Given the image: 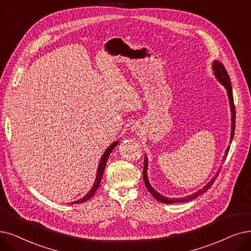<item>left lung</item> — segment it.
Segmentation results:
<instances>
[{"label":"left lung","instance_id":"8db88e82","mask_svg":"<svg viewBox=\"0 0 251 251\" xmlns=\"http://www.w3.org/2000/svg\"><path fill=\"white\" fill-rule=\"evenodd\" d=\"M212 70L214 72V75L215 77L217 78L218 81L222 83L226 89V93H227V97H228V101H229V106H230V111H232V132H230V141H232L233 138H234V133H235V125H236V111H235V105H234V98H233V89H232V84H230V80H229V77H228V74L226 72V70L225 68V66L218 62V61H214L213 62V65H212ZM228 150H229V146L226 148V154L224 156V159H226L227 153H228ZM147 165H148V162H147V157L145 156L144 158V168H143V180H144V183H145V186L146 188L148 189V192L151 194L153 196V198L155 200H157L158 202H162V203H165V204H173V203H184V202H189L192 201V200L198 198L199 196L203 195L204 193H206L207 190L211 187V185L214 183L215 179L217 178L218 174H219V171L220 169L217 171V173L215 174V176L210 180V181L200 190H198L197 193L190 195L188 197H184V198H178V199H171V198H167V197H164L160 194H158L156 190L150 185L149 181H148V178H147Z\"/></svg>","mask_w":251,"mask_h":251}]
</instances>
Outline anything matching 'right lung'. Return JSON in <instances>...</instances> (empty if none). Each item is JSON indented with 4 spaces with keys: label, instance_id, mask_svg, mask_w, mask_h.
Wrapping results in <instances>:
<instances>
[{
    "label": "right lung",
    "instance_id": "obj_1",
    "mask_svg": "<svg viewBox=\"0 0 251 251\" xmlns=\"http://www.w3.org/2000/svg\"><path fill=\"white\" fill-rule=\"evenodd\" d=\"M118 143H119V141L113 142L111 145H110V146L106 149V151L104 152L103 156L101 157V160H100L99 167H98L97 177H96L95 183H94L92 189L89 190V192H88L83 198H81L80 200H78V201H75V202H73V203H71V204H80V203H83V202L87 201V200L91 199V198L95 195V193L97 192V189L99 188L100 184H101V180H102V177H103V174H104V170H105V167H106V163H107V160H108V157H109L110 153L112 152V150L115 148V146H116Z\"/></svg>",
    "mask_w": 251,
    "mask_h": 251
}]
</instances>
